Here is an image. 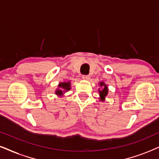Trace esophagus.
Here are the masks:
<instances>
[{"label":"esophagus","mask_w":159,"mask_h":159,"mask_svg":"<svg viewBox=\"0 0 159 159\" xmlns=\"http://www.w3.org/2000/svg\"><path fill=\"white\" fill-rule=\"evenodd\" d=\"M82 79L85 80H88L90 79V76L89 75H82Z\"/></svg>","instance_id":"1"}]
</instances>
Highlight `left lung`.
I'll return each instance as SVG.
<instances>
[{
  "label": "left lung",
  "instance_id": "left-lung-1",
  "mask_svg": "<svg viewBox=\"0 0 159 159\" xmlns=\"http://www.w3.org/2000/svg\"><path fill=\"white\" fill-rule=\"evenodd\" d=\"M100 85L103 86V90H100L99 93H100V96H101V101H104V100H105V97L108 94V88L107 86L103 83V82H101V83H100Z\"/></svg>",
  "mask_w": 159,
  "mask_h": 159
}]
</instances>
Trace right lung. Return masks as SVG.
Segmentation results:
<instances>
[{"label": "right lung", "mask_w": 159, "mask_h": 159, "mask_svg": "<svg viewBox=\"0 0 159 159\" xmlns=\"http://www.w3.org/2000/svg\"><path fill=\"white\" fill-rule=\"evenodd\" d=\"M58 87H59V90H57L56 91V93L57 95H62L63 92L64 91H67L70 90V82H61L58 84Z\"/></svg>", "instance_id": "obj_1"}]
</instances>
